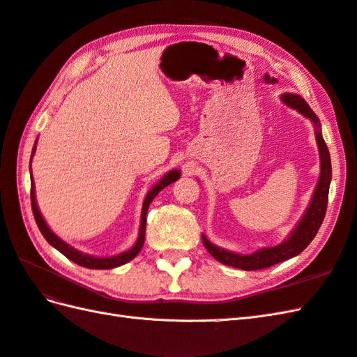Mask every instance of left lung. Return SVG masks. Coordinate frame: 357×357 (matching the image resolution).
Returning <instances> with one entry per match:
<instances>
[{
  "instance_id": "8db88e82",
  "label": "left lung",
  "mask_w": 357,
  "mask_h": 357,
  "mask_svg": "<svg viewBox=\"0 0 357 357\" xmlns=\"http://www.w3.org/2000/svg\"><path fill=\"white\" fill-rule=\"evenodd\" d=\"M282 100L292 109H297L300 113H303L304 116L314 121L317 127L319 126V121L315 113L310 110L309 104L301 97H298V95L283 93ZM317 144H318L319 158H321L319 180H318L314 197H312L307 212L304 213L303 220L297 225V229H295L294 233L291 234V238L277 247L262 248L253 255L242 256V255H234V253H230V251L215 247L206 239V236L203 234L202 238H203V244L206 250L216 260H218V262L233 268L244 269V271H256V269L269 268L275 264L283 262V260H288L294 256H297L310 244L312 239H314L315 234L318 233L326 216L327 202H328V186H330V180H332V163H330V154H328L324 139L321 136V132L318 128H317Z\"/></svg>"
}]
</instances>
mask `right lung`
<instances>
[{"label": "right lung", "mask_w": 357, "mask_h": 357, "mask_svg": "<svg viewBox=\"0 0 357 357\" xmlns=\"http://www.w3.org/2000/svg\"><path fill=\"white\" fill-rule=\"evenodd\" d=\"M34 150H36V146H33V154H34ZM178 177H180V171H177V169L168 172L167 176H165L159 181V183L155 185L149 194H146L144 206H142L141 230H139V238L136 241L135 247L130 248L128 251H126V253H123V255H118V256H113V257H92V256H88V255H83V253H80V251H77L73 247H69L68 244H65L62 239H59L56 234L48 229V225L45 224V221H43V218H42V215H40L39 208H38V204H36V198H34V185L33 183H31V211H33L34 220H36V224H38L40 233L43 234V238L48 241V244L53 245L56 250H59L60 253H62L63 256H66L69 260H73L74 264L80 265V266H84V268H92V269L116 268V266H121V265L130 262V260L135 259L137 256L139 251H141V248L144 245V241H145L146 211H149V207H150L151 202L154 199V197L158 195L163 188H167L168 185H171L176 180H178Z\"/></svg>", "instance_id": "right-lung-1"}]
</instances>
